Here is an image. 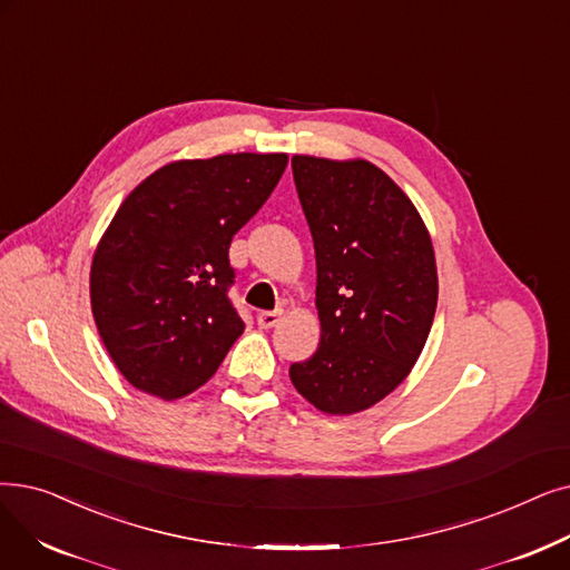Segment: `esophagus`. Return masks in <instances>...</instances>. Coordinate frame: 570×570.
<instances>
[{
    "label": "esophagus",
    "mask_w": 570,
    "mask_h": 570,
    "mask_svg": "<svg viewBox=\"0 0 570 570\" xmlns=\"http://www.w3.org/2000/svg\"><path fill=\"white\" fill-rule=\"evenodd\" d=\"M279 318H282V314H279V312H261V314L256 316L258 326H261V328H265V331L275 328V326L279 324Z\"/></svg>",
    "instance_id": "34e87169"
}]
</instances>
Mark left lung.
<instances>
[{"instance_id":"left-lung-1","label":"left lung","mask_w":570,"mask_h":570,"mask_svg":"<svg viewBox=\"0 0 570 570\" xmlns=\"http://www.w3.org/2000/svg\"><path fill=\"white\" fill-rule=\"evenodd\" d=\"M314 239L318 350L288 375L316 410L354 414L399 386L438 305L433 242L395 181L367 160L293 156Z\"/></svg>"}]
</instances>
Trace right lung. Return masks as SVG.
I'll list each match as a JSON object with an SVG mask.
<instances>
[{"mask_svg": "<svg viewBox=\"0 0 570 570\" xmlns=\"http://www.w3.org/2000/svg\"><path fill=\"white\" fill-rule=\"evenodd\" d=\"M286 163V154L177 160L122 200L92 256L90 305L111 361L135 389L163 401L188 395L244 333L228 301V249Z\"/></svg>", "mask_w": 570, "mask_h": 570, "instance_id": "add662e5", "label": "right lung"}]
</instances>
